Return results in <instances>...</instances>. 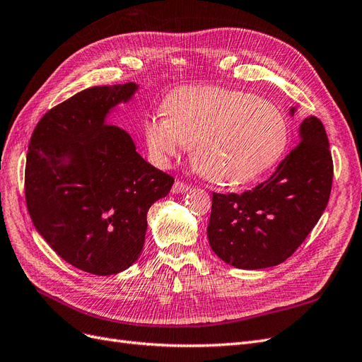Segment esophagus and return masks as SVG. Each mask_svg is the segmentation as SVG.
<instances>
[{
	"mask_svg": "<svg viewBox=\"0 0 362 362\" xmlns=\"http://www.w3.org/2000/svg\"><path fill=\"white\" fill-rule=\"evenodd\" d=\"M189 189H190L189 184H185L182 181H175L172 185V193H175V194L185 193V192H189Z\"/></svg>",
	"mask_w": 362,
	"mask_h": 362,
	"instance_id": "obj_1",
	"label": "esophagus"
}]
</instances>
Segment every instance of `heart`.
Instances as JSON below:
<instances>
[{
    "label": "heart",
    "instance_id": "obj_1",
    "mask_svg": "<svg viewBox=\"0 0 362 362\" xmlns=\"http://www.w3.org/2000/svg\"><path fill=\"white\" fill-rule=\"evenodd\" d=\"M163 117L144 124L146 146L160 164L193 148V164L221 185L255 181L281 160L288 125L270 101L221 87H182L163 104Z\"/></svg>",
    "mask_w": 362,
    "mask_h": 362
}]
</instances>
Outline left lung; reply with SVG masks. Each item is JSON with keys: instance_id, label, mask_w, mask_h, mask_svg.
I'll use <instances>...</instances> for the list:
<instances>
[{"instance_id": "left-lung-1", "label": "left lung", "mask_w": 362, "mask_h": 362, "mask_svg": "<svg viewBox=\"0 0 362 362\" xmlns=\"http://www.w3.org/2000/svg\"><path fill=\"white\" fill-rule=\"evenodd\" d=\"M298 107L290 108L294 116ZM299 145L272 177L242 194L213 193L208 242L214 254L237 269L281 264L319 222L332 187V157L319 119L299 127Z\"/></svg>"}]
</instances>
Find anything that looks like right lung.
Instances as JSON below:
<instances>
[{
  "label": "right lung",
  "mask_w": 362,
  "mask_h": 362,
  "mask_svg": "<svg viewBox=\"0 0 362 362\" xmlns=\"http://www.w3.org/2000/svg\"><path fill=\"white\" fill-rule=\"evenodd\" d=\"M139 84L98 86L43 116L30 139L25 201L33 225L71 266L116 275L144 249L151 205L169 177L140 157L125 129L107 122Z\"/></svg>",
  "instance_id": "add662e5"
}]
</instances>
